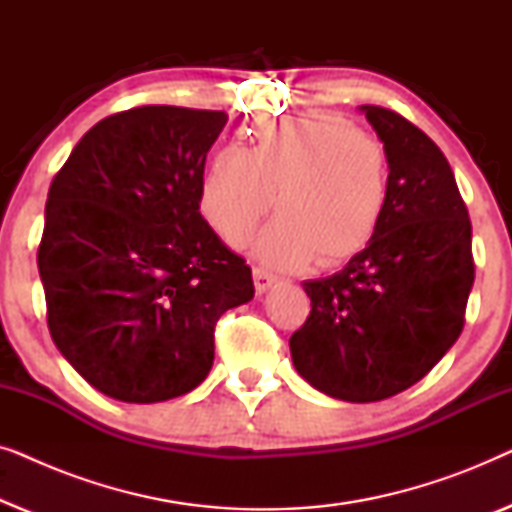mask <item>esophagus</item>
<instances>
[{
	"mask_svg": "<svg viewBox=\"0 0 512 512\" xmlns=\"http://www.w3.org/2000/svg\"><path fill=\"white\" fill-rule=\"evenodd\" d=\"M277 284V275H272V272H268L265 268H261V265H256L254 268V286L258 293H265L270 289V286Z\"/></svg>",
	"mask_w": 512,
	"mask_h": 512,
	"instance_id": "esophagus-1",
	"label": "esophagus"
}]
</instances>
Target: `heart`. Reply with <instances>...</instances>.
I'll list each match as a JSON object with an SVG mask.
<instances>
[{
    "instance_id": "b5f03b06",
    "label": "heart",
    "mask_w": 512,
    "mask_h": 512,
    "mask_svg": "<svg viewBox=\"0 0 512 512\" xmlns=\"http://www.w3.org/2000/svg\"><path fill=\"white\" fill-rule=\"evenodd\" d=\"M254 240L275 268H335L373 242L389 205V156L359 125L333 114L265 123L251 149L221 146L200 181V214L230 244L272 207Z\"/></svg>"
}]
</instances>
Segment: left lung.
<instances>
[{
	"label": "left lung",
	"instance_id": "1",
	"mask_svg": "<svg viewBox=\"0 0 512 512\" xmlns=\"http://www.w3.org/2000/svg\"><path fill=\"white\" fill-rule=\"evenodd\" d=\"M389 156V205L345 268L305 282L310 317L291 335L293 366L349 403L422 380L464 328L475 279L471 219L443 151L396 111L363 104Z\"/></svg>",
	"mask_w": 512,
	"mask_h": 512
}]
</instances>
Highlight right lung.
Segmentation results:
<instances>
[{"instance_id":"1","label":"right lung","mask_w":512,"mask_h":512,"mask_svg":"<svg viewBox=\"0 0 512 512\" xmlns=\"http://www.w3.org/2000/svg\"><path fill=\"white\" fill-rule=\"evenodd\" d=\"M226 111L149 104L102 118L46 200L39 275L48 331L97 391L184 396L214 363V326L254 298L251 268L200 214Z\"/></svg>"}]
</instances>
